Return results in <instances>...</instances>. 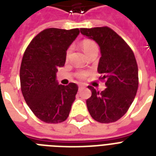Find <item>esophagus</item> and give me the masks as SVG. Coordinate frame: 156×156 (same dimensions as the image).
Instances as JSON below:
<instances>
[{
  "instance_id": "esophagus-1",
  "label": "esophagus",
  "mask_w": 156,
  "mask_h": 156,
  "mask_svg": "<svg viewBox=\"0 0 156 156\" xmlns=\"http://www.w3.org/2000/svg\"><path fill=\"white\" fill-rule=\"evenodd\" d=\"M84 87V86L83 85H79L78 86V90H81V89H83Z\"/></svg>"
}]
</instances>
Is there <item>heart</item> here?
<instances>
[{
  "mask_svg": "<svg viewBox=\"0 0 156 156\" xmlns=\"http://www.w3.org/2000/svg\"><path fill=\"white\" fill-rule=\"evenodd\" d=\"M81 46L83 48V50L84 51L87 56H89L90 54H91L92 52H95V51H98V46L97 44H95L93 40H83L82 44H81ZM69 52H70V48L68 49L67 51V56H69ZM87 73L85 72V71H80V72H78L77 76H78L79 78H84L87 76Z\"/></svg>",
  "mask_w": 156,
  "mask_h": 156,
  "instance_id": "1",
  "label": "heart"
}]
</instances>
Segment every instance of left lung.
Listing matches in <instances>:
<instances>
[{
  "label": "left lung",
  "mask_w": 156,
  "mask_h": 156,
  "mask_svg": "<svg viewBox=\"0 0 156 156\" xmlns=\"http://www.w3.org/2000/svg\"><path fill=\"white\" fill-rule=\"evenodd\" d=\"M81 33L100 46L101 57L98 73L105 80V90L99 92L91 86L87 106L92 118L100 123L115 122L122 117L135 98L138 69L133 51L126 41L108 27L81 28Z\"/></svg>",
  "instance_id": "8db88e82"
}]
</instances>
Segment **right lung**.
<instances>
[{
    "instance_id": "add662e5",
    "label": "right lung",
    "mask_w": 156,
    "mask_h": 156,
    "mask_svg": "<svg viewBox=\"0 0 156 156\" xmlns=\"http://www.w3.org/2000/svg\"><path fill=\"white\" fill-rule=\"evenodd\" d=\"M78 28L45 29L27 48L20 68L21 90L26 103L46 123L67 119L78 87L58 84L56 72L66 63V51L79 35Z\"/></svg>"
}]
</instances>
